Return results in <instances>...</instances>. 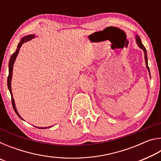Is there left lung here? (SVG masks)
Wrapping results in <instances>:
<instances>
[{"instance_id": "obj_1", "label": "left lung", "mask_w": 161, "mask_h": 161, "mask_svg": "<svg viewBox=\"0 0 161 161\" xmlns=\"http://www.w3.org/2000/svg\"><path fill=\"white\" fill-rule=\"evenodd\" d=\"M136 43H137V45L139 47L141 50H143V53H144V58H145V62H146V68L148 69V72H149V75H150V78H151V73H150V69L148 67V57H147V53H146V49L144 47L143 45L142 44V42H141V38L138 35H136Z\"/></svg>"}]
</instances>
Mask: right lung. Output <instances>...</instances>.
I'll list each match as a JSON object with an SVG mask.
<instances>
[{
    "label": "right lung",
    "instance_id": "1",
    "mask_svg": "<svg viewBox=\"0 0 161 161\" xmlns=\"http://www.w3.org/2000/svg\"><path fill=\"white\" fill-rule=\"evenodd\" d=\"M36 37L35 36V35L34 34H32V35H26V36H24L23 38H22L20 42L18 43V47L17 49H16V50L14 53H13L11 57H10V61H9V64H8V70H9V75H8V88L9 91H10V95H11V99H12V104H13V109H14L15 112L16 113V114L20 117V118L23 120V119L20 116V114H19L18 111L17 110V108H16L15 107V100L13 99V93H12V89H11V80H12V77H13V65H14V63L15 62V59L16 58H17L18 54L19 53V50H20V48L22 46V45L23 44L24 42H26L27 41H29V40H31L32 39H33V38ZM53 126H47V127H37L35 126L37 129H48V128H50V127H53Z\"/></svg>",
    "mask_w": 161,
    "mask_h": 161
}]
</instances>
